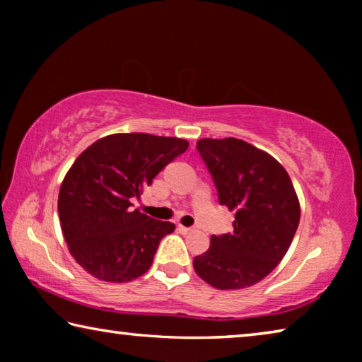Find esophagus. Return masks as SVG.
<instances>
[{"label": "esophagus", "mask_w": 362, "mask_h": 362, "mask_svg": "<svg viewBox=\"0 0 362 362\" xmlns=\"http://www.w3.org/2000/svg\"><path fill=\"white\" fill-rule=\"evenodd\" d=\"M179 231L182 233V235H189V233H193V228H188V226L179 225Z\"/></svg>", "instance_id": "34e87169"}]
</instances>
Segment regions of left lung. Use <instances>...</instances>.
Segmentation results:
<instances>
[{"label": "left lung", "instance_id": "8db88e82", "mask_svg": "<svg viewBox=\"0 0 362 362\" xmlns=\"http://www.w3.org/2000/svg\"><path fill=\"white\" fill-rule=\"evenodd\" d=\"M196 148L220 204L236 214L233 233L212 236L209 249L194 257V272L220 291L260 283L284 259L300 222L291 177L272 155L240 139H201Z\"/></svg>", "mask_w": 362, "mask_h": 362}]
</instances>
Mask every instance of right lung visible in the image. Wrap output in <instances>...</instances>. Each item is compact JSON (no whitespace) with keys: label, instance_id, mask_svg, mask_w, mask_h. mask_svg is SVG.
I'll return each instance as SVG.
<instances>
[{"label":"right lung","instance_id":"right-lung-1","mask_svg":"<svg viewBox=\"0 0 362 362\" xmlns=\"http://www.w3.org/2000/svg\"><path fill=\"white\" fill-rule=\"evenodd\" d=\"M187 148L185 139L112 134L75 159L60 185L57 209L78 265L107 283H129L148 272L175 225L132 211L131 201Z\"/></svg>","mask_w":362,"mask_h":362}]
</instances>
